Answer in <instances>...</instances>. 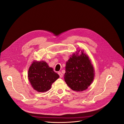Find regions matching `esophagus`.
Masks as SVG:
<instances>
[{
	"label": "esophagus",
	"mask_w": 124,
	"mask_h": 124,
	"mask_svg": "<svg viewBox=\"0 0 124 124\" xmlns=\"http://www.w3.org/2000/svg\"><path fill=\"white\" fill-rule=\"evenodd\" d=\"M58 74H59V76H60V78H62L63 77V74L61 72V71H59L58 72Z\"/></svg>",
	"instance_id": "34e87169"
}]
</instances>
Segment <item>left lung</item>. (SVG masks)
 <instances>
[{
	"label": "left lung",
	"mask_w": 124,
	"mask_h": 124,
	"mask_svg": "<svg viewBox=\"0 0 124 124\" xmlns=\"http://www.w3.org/2000/svg\"><path fill=\"white\" fill-rule=\"evenodd\" d=\"M74 54L66 62L64 80L70 88L81 92L87 89L94 78V69L87 55L81 51Z\"/></svg>",
	"instance_id": "1"
}]
</instances>
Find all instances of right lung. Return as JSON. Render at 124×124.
<instances>
[{
	"label": "right lung",
	"instance_id": "right-lung-1",
	"mask_svg": "<svg viewBox=\"0 0 124 124\" xmlns=\"http://www.w3.org/2000/svg\"><path fill=\"white\" fill-rule=\"evenodd\" d=\"M28 77L33 89L39 92L48 91L59 76L45 61H34L28 70Z\"/></svg>",
	"mask_w": 124,
	"mask_h": 124
}]
</instances>
